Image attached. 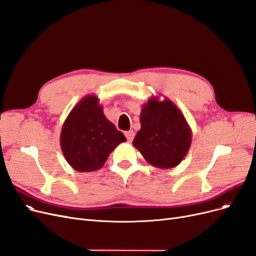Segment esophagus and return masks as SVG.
<instances>
[{
  "mask_svg": "<svg viewBox=\"0 0 256 256\" xmlns=\"http://www.w3.org/2000/svg\"><path fill=\"white\" fill-rule=\"evenodd\" d=\"M124 134H126V137L128 139V142H132V140L134 139V136H135L134 130H128V132H126Z\"/></svg>",
  "mask_w": 256,
  "mask_h": 256,
  "instance_id": "esophagus-1",
  "label": "esophagus"
}]
</instances>
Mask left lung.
I'll return each instance as SVG.
<instances>
[{
	"label": "left lung",
	"mask_w": 256,
	"mask_h": 256,
	"mask_svg": "<svg viewBox=\"0 0 256 256\" xmlns=\"http://www.w3.org/2000/svg\"><path fill=\"white\" fill-rule=\"evenodd\" d=\"M142 128L133 146L144 160L160 169L174 168L192 144V132L178 106L164 96H151L140 112Z\"/></svg>",
	"instance_id": "obj_1"
}]
</instances>
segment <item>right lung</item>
Returning a JSON list of instances; mask_svg holds the SVG:
<instances>
[{
    "instance_id": "add662e5",
    "label": "right lung",
    "mask_w": 256,
    "mask_h": 256,
    "mask_svg": "<svg viewBox=\"0 0 256 256\" xmlns=\"http://www.w3.org/2000/svg\"><path fill=\"white\" fill-rule=\"evenodd\" d=\"M126 140V136L105 117L94 94L84 96L73 107L60 133L64 158L80 172L102 168L112 151Z\"/></svg>"
}]
</instances>
